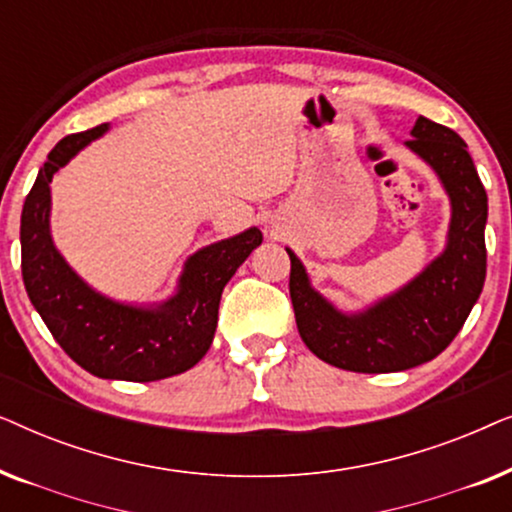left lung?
<instances>
[{
    "label": "left lung",
    "instance_id": "1",
    "mask_svg": "<svg viewBox=\"0 0 512 512\" xmlns=\"http://www.w3.org/2000/svg\"><path fill=\"white\" fill-rule=\"evenodd\" d=\"M405 146L436 172L450 200L445 247L410 282L361 310H342L312 286L296 251L291 303L298 333L321 361L354 373H398L436 359L478 303L487 275V193L457 132L419 116Z\"/></svg>",
    "mask_w": 512,
    "mask_h": 512
}]
</instances>
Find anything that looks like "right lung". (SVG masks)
I'll return each mask as SVG.
<instances>
[{
  "instance_id": "1",
  "label": "right lung",
  "mask_w": 512,
  "mask_h": 512,
  "mask_svg": "<svg viewBox=\"0 0 512 512\" xmlns=\"http://www.w3.org/2000/svg\"><path fill=\"white\" fill-rule=\"evenodd\" d=\"M107 130L104 123L69 135L48 153L20 216L23 282L55 342L83 370L102 380L156 382L186 373L207 354L223 286L263 242V233L251 226L198 249L184 261L172 296L158 303H125L97 291L55 247L51 181Z\"/></svg>"
}]
</instances>
